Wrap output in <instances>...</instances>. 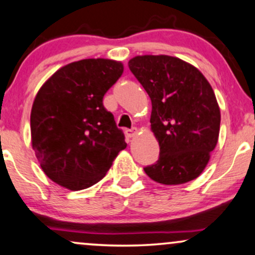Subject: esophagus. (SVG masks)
Listing matches in <instances>:
<instances>
[{
    "instance_id": "esophagus-1",
    "label": "esophagus",
    "mask_w": 255,
    "mask_h": 255,
    "mask_svg": "<svg viewBox=\"0 0 255 255\" xmlns=\"http://www.w3.org/2000/svg\"><path fill=\"white\" fill-rule=\"evenodd\" d=\"M125 134H127L128 137H134L137 134V128H130V130H125Z\"/></svg>"
}]
</instances>
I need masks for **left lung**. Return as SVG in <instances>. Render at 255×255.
<instances>
[{
    "instance_id": "left-lung-1",
    "label": "left lung",
    "mask_w": 255,
    "mask_h": 255,
    "mask_svg": "<svg viewBox=\"0 0 255 255\" xmlns=\"http://www.w3.org/2000/svg\"><path fill=\"white\" fill-rule=\"evenodd\" d=\"M128 68L151 100V131L160 156L144 172L163 185L198 178L217 144L221 112L210 83L176 57L137 56Z\"/></svg>"
}]
</instances>
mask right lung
<instances>
[{
	"instance_id": "obj_1",
	"label": "right lung",
	"mask_w": 255,
	"mask_h": 255,
	"mask_svg": "<svg viewBox=\"0 0 255 255\" xmlns=\"http://www.w3.org/2000/svg\"><path fill=\"white\" fill-rule=\"evenodd\" d=\"M123 71L121 62L82 59L57 70L39 89L31 112L32 148L56 184L71 191L93 186L127 148L103 104Z\"/></svg>"
}]
</instances>
